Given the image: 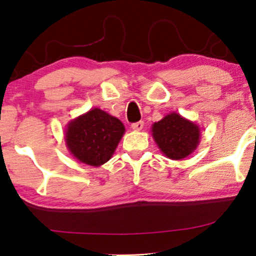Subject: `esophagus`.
Here are the masks:
<instances>
[{"label":"esophagus","mask_w":256,"mask_h":256,"mask_svg":"<svg viewBox=\"0 0 256 256\" xmlns=\"http://www.w3.org/2000/svg\"><path fill=\"white\" fill-rule=\"evenodd\" d=\"M143 126H144V124H143V121H138V122H135V124H132V130H142L143 129Z\"/></svg>","instance_id":"esophagus-1"}]
</instances>
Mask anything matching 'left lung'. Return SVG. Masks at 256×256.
Returning a JSON list of instances; mask_svg holds the SVG:
<instances>
[{
	"label": "left lung",
	"mask_w": 256,
	"mask_h": 256,
	"mask_svg": "<svg viewBox=\"0 0 256 256\" xmlns=\"http://www.w3.org/2000/svg\"><path fill=\"white\" fill-rule=\"evenodd\" d=\"M152 138L160 152L170 160H183L194 152L200 140L197 124L178 113L166 114L152 127Z\"/></svg>",
	"instance_id": "1"
}]
</instances>
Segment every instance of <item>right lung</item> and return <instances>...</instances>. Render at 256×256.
<instances>
[{"instance_id":"add662e5","label":"right lung","mask_w":256,"mask_h":256,"mask_svg":"<svg viewBox=\"0 0 256 256\" xmlns=\"http://www.w3.org/2000/svg\"><path fill=\"white\" fill-rule=\"evenodd\" d=\"M124 132V126L118 118L100 108H92L68 122L65 142L79 162L100 166L113 156Z\"/></svg>"}]
</instances>
